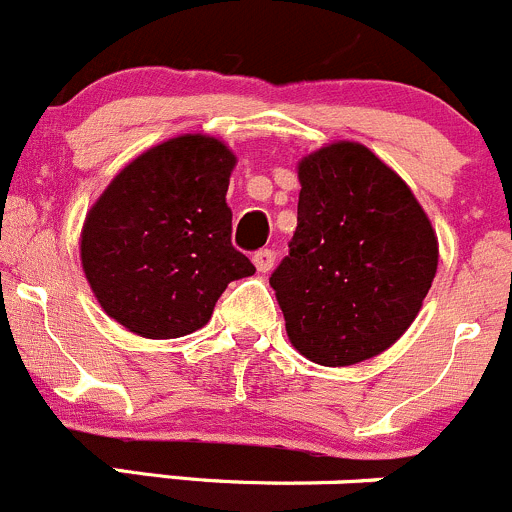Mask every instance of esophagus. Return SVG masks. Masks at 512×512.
<instances>
[{
  "mask_svg": "<svg viewBox=\"0 0 512 512\" xmlns=\"http://www.w3.org/2000/svg\"><path fill=\"white\" fill-rule=\"evenodd\" d=\"M252 262H255V267L260 272H270L275 267V250H257Z\"/></svg>",
  "mask_w": 512,
  "mask_h": 512,
  "instance_id": "esophagus-1",
  "label": "esophagus"
}]
</instances>
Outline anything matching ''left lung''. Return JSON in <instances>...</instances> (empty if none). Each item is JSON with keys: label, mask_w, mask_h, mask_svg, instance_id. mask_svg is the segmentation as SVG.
<instances>
[{"label": "left lung", "mask_w": 512, "mask_h": 512, "mask_svg": "<svg viewBox=\"0 0 512 512\" xmlns=\"http://www.w3.org/2000/svg\"><path fill=\"white\" fill-rule=\"evenodd\" d=\"M297 170V230L270 285L302 355L355 365L415 320L438 270V237L410 187L357 142L322 147Z\"/></svg>", "instance_id": "obj_1"}]
</instances>
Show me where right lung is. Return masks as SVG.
<instances>
[{
    "label": "right lung",
    "mask_w": 512,
    "mask_h": 512,
    "mask_svg": "<svg viewBox=\"0 0 512 512\" xmlns=\"http://www.w3.org/2000/svg\"><path fill=\"white\" fill-rule=\"evenodd\" d=\"M232 167L215 137H175L132 160L94 202L82 267L119 325L152 340L190 335L232 280L255 272L230 240Z\"/></svg>",
    "instance_id": "obj_1"
}]
</instances>
